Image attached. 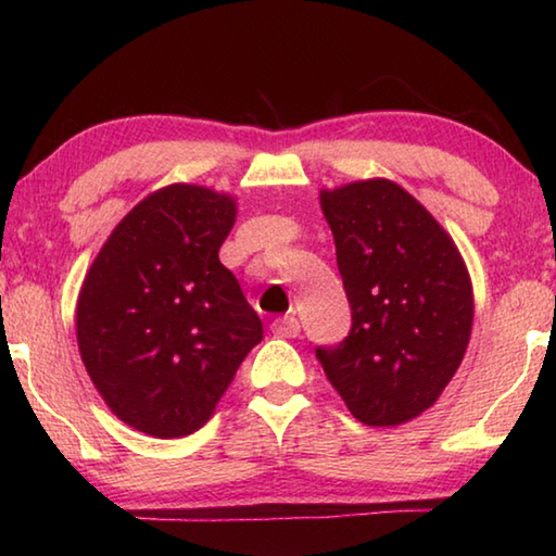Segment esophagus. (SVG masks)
Returning a JSON list of instances; mask_svg holds the SVG:
<instances>
[{
  "label": "esophagus",
  "instance_id": "esophagus-1",
  "mask_svg": "<svg viewBox=\"0 0 556 556\" xmlns=\"http://www.w3.org/2000/svg\"><path fill=\"white\" fill-rule=\"evenodd\" d=\"M271 331H275V336H279V338H296L301 333L299 318L294 314L281 316L275 324H271Z\"/></svg>",
  "mask_w": 556,
  "mask_h": 556
}]
</instances>
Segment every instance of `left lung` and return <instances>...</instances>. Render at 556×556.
<instances>
[{"instance_id":"1","label":"left lung","mask_w":556,"mask_h":556,"mask_svg":"<svg viewBox=\"0 0 556 556\" xmlns=\"http://www.w3.org/2000/svg\"><path fill=\"white\" fill-rule=\"evenodd\" d=\"M351 331L316 345L355 419L404 425L439 400L464 361L473 291L454 240L388 178L321 191Z\"/></svg>"}]
</instances>
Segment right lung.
Here are the masks:
<instances>
[{
	"label": "right lung",
	"mask_w": 556,
	"mask_h": 556,
	"mask_svg": "<svg viewBox=\"0 0 556 556\" xmlns=\"http://www.w3.org/2000/svg\"><path fill=\"white\" fill-rule=\"evenodd\" d=\"M235 201L174 184L135 205L102 244L78 296V348L108 407L137 431H199L262 341L220 244Z\"/></svg>",
	"instance_id": "add662e5"
}]
</instances>
